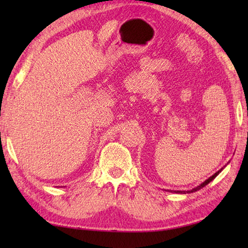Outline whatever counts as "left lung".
I'll list each match as a JSON object with an SVG mask.
<instances>
[{"label":"left lung","mask_w":248,"mask_h":248,"mask_svg":"<svg viewBox=\"0 0 248 248\" xmlns=\"http://www.w3.org/2000/svg\"><path fill=\"white\" fill-rule=\"evenodd\" d=\"M222 170H223V167H222V169L220 170H217L216 174H213L211 177H209L207 180H204V182L202 183V184H200L199 186H197V187H195V188H192L191 190H187V191H185V190H167V191H170V192H175V194H190V192H195V191H197V190H199V189H201V188H203L204 186H207V185L210 183V182H212L213 179H215L217 175H219L221 171H222Z\"/></svg>","instance_id":"left-lung-1"}]
</instances>
